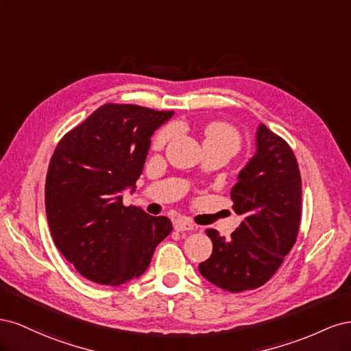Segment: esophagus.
Wrapping results in <instances>:
<instances>
[{
    "instance_id": "obj_1",
    "label": "esophagus",
    "mask_w": 351,
    "mask_h": 351,
    "mask_svg": "<svg viewBox=\"0 0 351 351\" xmlns=\"http://www.w3.org/2000/svg\"><path fill=\"white\" fill-rule=\"evenodd\" d=\"M174 228L177 231H192V230H196V226L193 224V222H190L187 219H178V221H176Z\"/></svg>"
}]
</instances>
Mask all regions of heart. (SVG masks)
<instances>
[{"label": "heart", "mask_w": 351, "mask_h": 351, "mask_svg": "<svg viewBox=\"0 0 351 351\" xmlns=\"http://www.w3.org/2000/svg\"><path fill=\"white\" fill-rule=\"evenodd\" d=\"M171 134H173V132L169 127L159 132L154 139L155 149H161V147H164V145L169 141ZM205 143H227L237 151L240 146V136L232 125H230L227 123H222V121H214V123L206 125Z\"/></svg>", "instance_id": "b5f03b06"}]
</instances>
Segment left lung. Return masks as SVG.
I'll return each mask as SVG.
<instances>
[{"instance_id": "1", "label": "left lung", "mask_w": 351, "mask_h": 351, "mask_svg": "<svg viewBox=\"0 0 351 351\" xmlns=\"http://www.w3.org/2000/svg\"><path fill=\"white\" fill-rule=\"evenodd\" d=\"M232 209L244 219L230 239L208 228L210 258L199 263L209 282L230 293L263 285L294 246L302 218V177L284 139L261 124L256 152L231 189Z\"/></svg>"}]
</instances>
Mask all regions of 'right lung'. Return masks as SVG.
I'll use <instances>...</instances> for the list:
<instances>
[{
	"label": "right lung",
	"instance_id": "1",
	"mask_svg": "<svg viewBox=\"0 0 351 351\" xmlns=\"http://www.w3.org/2000/svg\"><path fill=\"white\" fill-rule=\"evenodd\" d=\"M174 111L105 104L57 145L47 173L45 208L52 240L76 271L97 284L121 285L147 269L173 224L123 192L143 171L154 132Z\"/></svg>",
	"mask_w": 351,
	"mask_h": 351
}]
</instances>
